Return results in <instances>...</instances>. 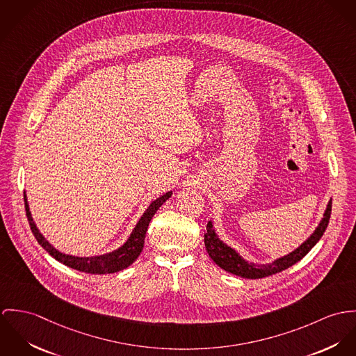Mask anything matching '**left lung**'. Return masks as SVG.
<instances>
[{"instance_id": "left-lung-1", "label": "left lung", "mask_w": 356, "mask_h": 356, "mask_svg": "<svg viewBox=\"0 0 356 356\" xmlns=\"http://www.w3.org/2000/svg\"><path fill=\"white\" fill-rule=\"evenodd\" d=\"M330 213H332V199L329 200L326 210L323 213L322 220L319 221L316 231L305 240L296 250L292 252L277 258L272 264L266 265H257L252 262L245 261L236 250L225 244L220 237L217 236L216 229L213 228V222H207V232L204 234V245L209 257L225 272L232 273L235 276L243 277V278H264V277L272 276L280 273L289 266L295 265L299 262L314 245L318 243V240L322 237L325 229L327 228L329 220H330Z\"/></svg>"}]
</instances>
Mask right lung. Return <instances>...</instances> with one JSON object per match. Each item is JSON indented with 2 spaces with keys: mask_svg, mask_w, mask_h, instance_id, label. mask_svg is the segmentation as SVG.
<instances>
[{
  "mask_svg": "<svg viewBox=\"0 0 356 356\" xmlns=\"http://www.w3.org/2000/svg\"><path fill=\"white\" fill-rule=\"evenodd\" d=\"M170 195H172V191H168L166 194L161 195L150 203V206L146 209V211L139 218L135 228L132 229V234L129 235L128 240L121 247L112 252L95 255V257H75V255H68V254H64V252L56 250L37 228L34 218L31 217V211L29 207L26 194H24V204H26V214H27V218H29V222H30L34 236L38 240L40 245L54 259H57L58 262L64 264L68 268L79 270V272L90 273V275H108V273H116V272L127 269L140 255L143 245H145V237H146L149 224L159 207L165 203L166 199L170 197Z\"/></svg>",
  "mask_w": 356,
  "mask_h": 356,
  "instance_id": "add662e5",
  "label": "right lung"
}]
</instances>
